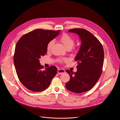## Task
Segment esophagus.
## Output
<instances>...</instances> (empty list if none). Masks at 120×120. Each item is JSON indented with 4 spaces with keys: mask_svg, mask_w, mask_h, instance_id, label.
I'll return each instance as SVG.
<instances>
[{
    "mask_svg": "<svg viewBox=\"0 0 120 120\" xmlns=\"http://www.w3.org/2000/svg\"><path fill=\"white\" fill-rule=\"evenodd\" d=\"M65 71H66L64 69H59L58 70V73L59 74H62L65 73Z\"/></svg>",
    "mask_w": 120,
    "mask_h": 120,
    "instance_id": "obj_1",
    "label": "esophagus"
}]
</instances>
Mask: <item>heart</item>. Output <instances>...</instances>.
Instances as JSON below:
<instances>
[{
  "mask_svg": "<svg viewBox=\"0 0 120 120\" xmlns=\"http://www.w3.org/2000/svg\"><path fill=\"white\" fill-rule=\"evenodd\" d=\"M60 42L64 45L66 49H71L74 45V39L68 34H64L61 35L60 39ZM54 43V41L51 40L49 42L47 45V49L49 50L51 48L52 46Z\"/></svg>",
  "mask_w": 120,
  "mask_h": 120,
  "instance_id": "obj_1",
  "label": "heart"
}]
</instances>
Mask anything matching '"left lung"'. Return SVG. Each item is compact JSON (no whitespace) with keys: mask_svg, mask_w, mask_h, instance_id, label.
Here are the masks:
<instances>
[{"mask_svg":"<svg viewBox=\"0 0 120 120\" xmlns=\"http://www.w3.org/2000/svg\"><path fill=\"white\" fill-rule=\"evenodd\" d=\"M69 32L78 34L81 44L75 60L78 62L77 71L67 70L70 77L66 84L70 91L80 93L93 88L100 78L103 68L104 51L99 41L90 32L83 29H73Z\"/></svg>","mask_w":120,"mask_h":120,"instance_id":"left-lung-1","label":"left lung"}]
</instances>
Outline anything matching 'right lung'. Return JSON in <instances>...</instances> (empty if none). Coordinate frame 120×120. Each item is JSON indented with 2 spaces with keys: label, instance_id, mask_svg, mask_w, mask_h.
I'll use <instances>...</instances> for the list:
<instances>
[{
  "label": "right lung",
  "instance_id": "obj_1",
  "mask_svg": "<svg viewBox=\"0 0 120 120\" xmlns=\"http://www.w3.org/2000/svg\"><path fill=\"white\" fill-rule=\"evenodd\" d=\"M60 31L36 29L24 34L17 41L14 55L15 67L19 80L28 90H44L57 74L55 66L43 70L39 59L46 54L49 42Z\"/></svg>",
  "mask_w": 120,
  "mask_h": 120
}]
</instances>
